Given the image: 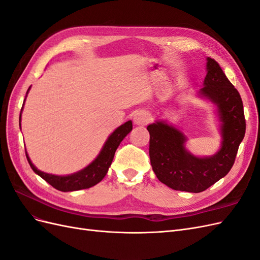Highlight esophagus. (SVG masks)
Listing matches in <instances>:
<instances>
[{"label":"esophagus","mask_w":260,"mask_h":260,"mask_svg":"<svg viewBox=\"0 0 260 260\" xmlns=\"http://www.w3.org/2000/svg\"><path fill=\"white\" fill-rule=\"evenodd\" d=\"M149 121V116L146 112L138 111L133 114V122L137 125H145Z\"/></svg>","instance_id":"obj_1"}]
</instances>
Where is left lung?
Returning <instances> with one entry per match:
<instances>
[{"label":"left lung","mask_w":260,"mask_h":260,"mask_svg":"<svg viewBox=\"0 0 260 260\" xmlns=\"http://www.w3.org/2000/svg\"><path fill=\"white\" fill-rule=\"evenodd\" d=\"M207 75L200 95L212 102L221 121V146L209 157H198L185 148L186 137L165 121L147 125L149 158L156 177L176 191L200 193L223 178L233 166L246 123L240 93L218 62L207 57Z\"/></svg>","instance_id":"8db88e82"}]
</instances>
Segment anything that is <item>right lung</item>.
<instances>
[{"instance_id": "add662e5", "label": "right lung", "mask_w": 260, "mask_h": 260, "mask_svg": "<svg viewBox=\"0 0 260 260\" xmlns=\"http://www.w3.org/2000/svg\"><path fill=\"white\" fill-rule=\"evenodd\" d=\"M30 88L28 89L27 94ZM23 104H25V101H23ZM21 111H22V107H21ZM20 118H21V113L19 115V125H20ZM131 130H132L131 120L121 124L120 127H118L112 135L108 137L103 148H102V151L100 152L96 158L94 159L89 166H86L82 170L68 176H55V175L46 174V172L37 169L35 165L31 162L27 152H26V157L30 167L32 168V170L36 172V174L40 176L49 184H51L53 187L56 188V190L61 192L83 190V188H89L93 185L98 184L102 180H103V178L107 174L109 166L112 165L117 147L119 146L121 141Z\"/></svg>"}]
</instances>
